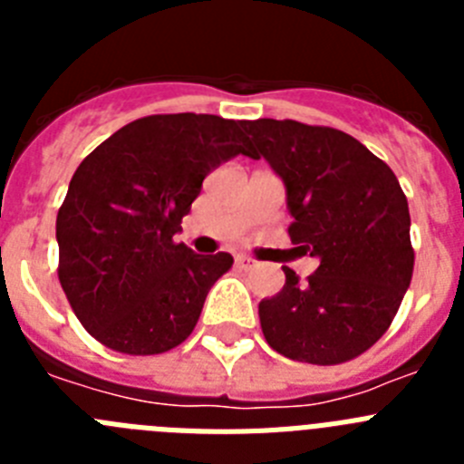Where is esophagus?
I'll use <instances>...</instances> for the list:
<instances>
[{"label": "esophagus", "mask_w": 464, "mask_h": 464, "mask_svg": "<svg viewBox=\"0 0 464 464\" xmlns=\"http://www.w3.org/2000/svg\"><path fill=\"white\" fill-rule=\"evenodd\" d=\"M237 267L251 269V267H256V260H251V257H246V256H237Z\"/></svg>", "instance_id": "obj_1"}]
</instances>
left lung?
<instances>
[{
    "instance_id": "left-lung-1",
    "label": "left lung",
    "mask_w": 464,
    "mask_h": 464,
    "mask_svg": "<svg viewBox=\"0 0 464 464\" xmlns=\"http://www.w3.org/2000/svg\"><path fill=\"white\" fill-rule=\"evenodd\" d=\"M288 188L297 248L321 257L304 283L283 267L285 285L257 306L276 353L309 364L362 355L391 327L413 276L407 195L397 176L351 134L297 121L244 122Z\"/></svg>"
}]
</instances>
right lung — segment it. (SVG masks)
<instances>
[{
	"mask_svg": "<svg viewBox=\"0 0 464 464\" xmlns=\"http://www.w3.org/2000/svg\"><path fill=\"white\" fill-rule=\"evenodd\" d=\"M244 121L158 113L102 141L57 211V276L81 325L125 355L167 353L190 337L229 253L176 244L213 167L244 153Z\"/></svg>",
	"mask_w": 464,
	"mask_h": 464,
	"instance_id": "1",
	"label": "right lung"
}]
</instances>
